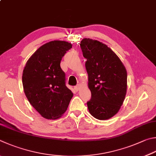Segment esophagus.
Listing matches in <instances>:
<instances>
[{
  "label": "esophagus",
  "instance_id": "1",
  "mask_svg": "<svg viewBox=\"0 0 156 156\" xmlns=\"http://www.w3.org/2000/svg\"><path fill=\"white\" fill-rule=\"evenodd\" d=\"M80 86L78 84V85L74 87V90H76V91H78V90H79V89H80Z\"/></svg>",
  "mask_w": 156,
  "mask_h": 156
}]
</instances>
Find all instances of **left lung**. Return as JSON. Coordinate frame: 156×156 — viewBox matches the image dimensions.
I'll use <instances>...</instances> for the list:
<instances>
[{"instance_id":"8db88e82","label":"left lung","mask_w":156,"mask_h":156,"mask_svg":"<svg viewBox=\"0 0 156 156\" xmlns=\"http://www.w3.org/2000/svg\"><path fill=\"white\" fill-rule=\"evenodd\" d=\"M91 99L88 109L99 120L109 119L120 110L127 92V71L119 56L106 44L84 38L80 42Z\"/></svg>"}]
</instances>
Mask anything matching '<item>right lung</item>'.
Here are the masks:
<instances>
[{"instance_id":"obj_1","label":"right lung","mask_w":156,"mask_h":156,"mask_svg":"<svg viewBox=\"0 0 156 156\" xmlns=\"http://www.w3.org/2000/svg\"><path fill=\"white\" fill-rule=\"evenodd\" d=\"M72 47L65 41H49L39 47L25 65L22 73L24 93L34 108L47 119L60 118L73 97L60 66L62 57Z\"/></svg>"}]
</instances>
